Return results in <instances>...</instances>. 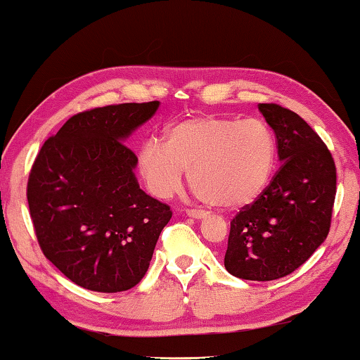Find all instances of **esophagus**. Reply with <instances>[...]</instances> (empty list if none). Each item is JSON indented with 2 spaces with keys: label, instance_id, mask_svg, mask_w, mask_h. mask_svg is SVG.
I'll return each mask as SVG.
<instances>
[{
  "label": "esophagus",
  "instance_id": "1",
  "mask_svg": "<svg viewBox=\"0 0 360 360\" xmlns=\"http://www.w3.org/2000/svg\"><path fill=\"white\" fill-rule=\"evenodd\" d=\"M186 215L194 219H202L207 217V213L202 210H186Z\"/></svg>",
  "mask_w": 360,
  "mask_h": 360
}]
</instances>
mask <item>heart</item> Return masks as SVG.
Segmentation results:
<instances>
[{
    "label": "heart",
    "instance_id": "1",
    "mask_svg": "<svg viewBox=\"0 0 360 360\" xmlns=\"http://www.w3.org/2000/svg\"><path fill=\"white\" fill-rule=\"evenodd\" d=\"M275 160V134L262 120L202 115L169 124L166 143L143 142L137 164L156 198L167 199L179 191L188 170L190 185L204 202L234 209L266 188Z\"/></svg>",
    "mask_w": 360,
    "mask_h": 360
}]
</instances>
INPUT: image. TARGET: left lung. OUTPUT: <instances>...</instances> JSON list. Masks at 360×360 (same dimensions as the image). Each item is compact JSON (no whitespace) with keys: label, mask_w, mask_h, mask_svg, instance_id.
Listing matches in <instances>:
<instances>
[{"label":"left lung","mask_w":360,"mask_h":360,"mask_svg":"<svg viewBox=\"0 0 360 360\" xmlns=\"http://www.w3.org/2000/svg\"><path fill=\"white\" fill-rule=\"evenodd\" d=\"M281 166L253 204L232 218L224 267L242 280H278L299 269L330 228L337 169L310 124L278 104H259Z\"/></svg>","instance_id":"obj_1"}]
</instances>
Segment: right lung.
<instances>
[{
    "instance_id": "right-lung-1",
    "label": "right lung",
    "mask_w": 360,
    "mask_h": 360,
    "mask_svg": "<svg viewBox=\"0 0 360 360\" xmlns=\"http://www.w3.org/2000/svg\"><path fill=\"white\" fill-rule=\"evenodd\" d=\"M160 101L80 112L44 142L27 198L44 256L75 285L96 292L134 288L147 274L169 205L139 186L124 142Z\"/></svg>"
}]
</instances>
